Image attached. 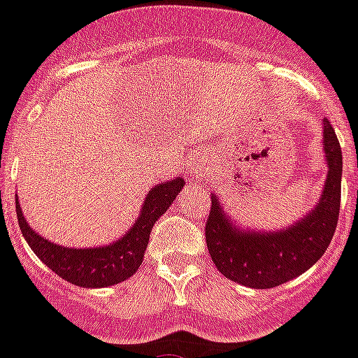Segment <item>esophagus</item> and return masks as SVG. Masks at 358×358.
Returning a JSON list of instances; mask_svg holds the SVG:
<instances>
[{"label":"esophagus","mask_w":358,"mask_h":358,"mask_svg":"<svg viewBox=\"0 0 358 358\" xmlns=\"http://www.w3.org/2000/svg\"><path fill=\"white\" fill-rule=\"evenodd\" d=\"M201 172H203V166H201V164H197V163L192 164L190 173H194V176H195V173H201Z\"/></svg>","instance_id":"1"}]
</instances>
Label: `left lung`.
<instances>
[{
	"label": "left lung",
	"mask_w": 358,
	"mask_h": 358,
	"mask_svg": "<svg viewBox=\"0 0 358 358\" xmlns=\"http://www.w3.org/2000/svg\"><path fill=\"white\" fill-rule=\"evenodd\" d=\"M324 152L329 172L317 208L275 234H244L230 224L213 197L206 219V246L217 270L226 279L255 289L288 282L319 261L333 239L341 210L342 150L335 130L324 119Z\"/></svg>",
	"instance_id": "1"
}]
</instances>
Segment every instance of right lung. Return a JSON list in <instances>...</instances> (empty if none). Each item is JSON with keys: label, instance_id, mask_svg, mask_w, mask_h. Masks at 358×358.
Returning a JSON list of instances; mask_svg holds the SVG:
<instances>
[{"label": "right lung", "instance_id": "1", "mask_svg": "<svg viewBox=\"0 0 358 358\" xmlns=\"http://www.w3.org/2000/svg\"><path fill=\"white\" fill-rule=\"evenodd\" d=\"M182 186H185V179L177 177L173 181L152 188V192L146 195L143 212L136 224L132 226V230L117 243L103 246V248H63L43 239L36 231L30 230L25 217L21 213L20 203H16L17 222H20L21 234L34 253L54 273L59 275L61 279L76 286H83V288H105V286L123 282L141 266L152 226L170 208V204L173 203Z\"/></svg>", "mask_w": 358, "mask_h": 358}]
</instances>
